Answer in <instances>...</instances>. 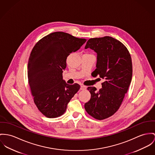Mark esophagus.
<instances>
[{"instance_id": "obj_1", "label": "esophagus", "mask_w": 155, "mask_h": 155, "mask_svg": "<svg viewBox=\"0 0 155 155\" xmlns=\"http://www.w3.org/2000/svg\"><path fill=\"white\" fill-rule=\"evenodd\" d=\"M85 89H86V87L85 86L81 85V87H80V90H85Z\"/></svg>"}]
</instances>
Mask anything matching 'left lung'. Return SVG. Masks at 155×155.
<instances>
[{
  "label": "left lung",
  "instance_id": "left-lung-1",
  "mask_svg": "<svg viewBox=\"0 0 155 155\" xmlns=\"http://www.w3.org/2000/svg\"><path fill=\"white\" fill-rule=\"evenodd\" d=\"M97 53L95 76L104 79L102 88L96 91L88 87L90 100L84 104L86 111L95 119L113 115L119 108L127 93L132 78L131 56L127 48L111 36L90 39L85 47Z\"/></svg>",
  "mask_w": 155,
  "mask_h": 155
}]
</instances>
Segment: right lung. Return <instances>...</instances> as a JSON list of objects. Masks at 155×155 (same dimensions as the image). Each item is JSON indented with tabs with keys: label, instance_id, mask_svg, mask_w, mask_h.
<instances>
[{
	"label": "right lung",
	"instance_id": "add662e5",
	"mask_svg": "<svg viewBox=\"0 0 155 155\" xmlns=\"http://www.w3.org/2000/svg\"><path fill=\"white\" fill-rule=\"evenodd\" d=\"M86 41L55 32L40 39L31 51L28 64V83L36 107L48 118L62 115L80 88L78 84L66 83L62 72L68 56Z\"/></svg>",
	"mask_w": 155,
	"mask_h": 155
}]
</instances>
